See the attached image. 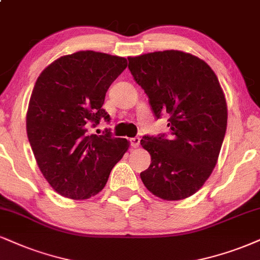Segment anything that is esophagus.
I'll return each instance as SVG.
<instances>
[{
	"mask_svg": "<svg viewBox=\"0 0 260 260\" xmlns=\"http://www.w3.org/2000/svg\"><path fill=\"white\" fill-rule=\"evenodd\" d=\"M140 142H141L140 137H134V139H130L131 147H134V148H139V147H140Z\"/></svg>",
	"mask_w": 260,
	"mask_h": 260,
	"instance_id": "1",
	"label": "esophagus"
}]
</instances>
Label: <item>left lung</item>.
Here are the masks:
<instances>
[{
	"label": "left lung",
	"instance_id": "obj_1",
	"mask_svg": "<svg viewBox=\"0 0 260 260\" xmlns=\"http://www.w3.org/2000/svg\"><path fill=\"white\" fill-rule=\"evenodd\" d=\"M129 70L148 96L155 117L170 115V136H145L152 164L141 172L162 200H183L203 187L217 164L228 123L218 78L204 60L181 50L129 56Z\"/></svg>",
	"mask_w": 260,
	"mask_h": 260
}]
</instances>
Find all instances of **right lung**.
<instances>
[{"instance_id": "add662e5", "label": "right lung", "mask_w": 260, "mask_h": 260, "mask_svg": "<svg viewBox=\"0 0 260 260\" xmlns=\"http://www.w3.org/2000/svg\"><path fill=\"white\" fill-rule=\"evenodd\" d=\"M125 57L82 50L63 55L37 78L26 113V131L42 175L56 193L73 200L99 194L123 158L126 139L89 135L101 119L108 88L126 69Z\"/></svg>"}]
</instances>
